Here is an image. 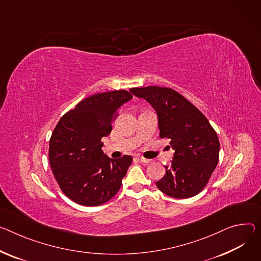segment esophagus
I'll return each mask as SVG.
<instances>
[{"label":"esophagus","mask_w":261,"mask_h":261,"mask_svg":"<svg viewBox=\"0 0 261 261\" xmlns=\"http://www.w3.org/2000/svg\"><path fill=\"white\" fill-rule=\"evenodd\" d=\"M139 160H140L141 162H144V163H150V162H151L150 159H146V158H144V157H139Z\"/></svg>","instance_id":"obj_1"}]
</instances>
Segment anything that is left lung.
I'll return each instance as SVG.
<instances>
[{"label":"left lung","instance_id":"1","mask_svg":"<svg viewBox=\"0 0 261 261\" xmlns=\"http://www.w3.org/2000/svg\"><path fill=\"white\" fill-rule=\"evenodd\" d=\"M130 91L156 110L161 138H170L175 151L172 165L156 185L176 199L198 195L217 168L220 141L206 116L182 94L169 87H135Z\"/></svg>","mask_w":261,"mask_h":261}]
</instances>
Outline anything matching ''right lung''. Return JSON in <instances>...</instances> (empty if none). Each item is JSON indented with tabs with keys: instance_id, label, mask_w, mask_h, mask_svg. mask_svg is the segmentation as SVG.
Returning <instances> with one entry per match:
<instances>
[{
	"instance_id": "1",
	"label": "right lung",
	"mask_w": 261,
	"mask_h": 261,
	"mask_svg": "<svg viewBox=\"0 0 261 261\" xmlns=\"http://www.w3.org/2000/svg\"><path fill=\"white\" fill-rule=\"evenodd\" d=\"M132 98L124 89L93 94L56 125L50 138V165L60 189L72 201L99 206L120 191L132 157L109 158L101 139L111 132L117 110Z\"/></svg>"
}]
</instances>
